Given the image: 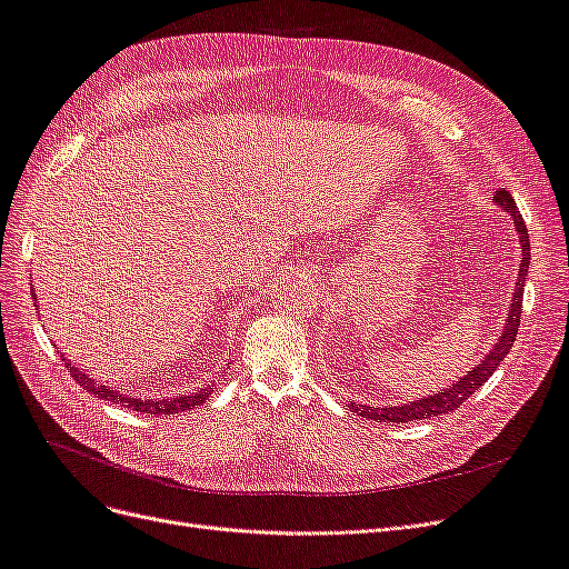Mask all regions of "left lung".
I'll return each instance as SVG.
<instances>
[{
    "label": "left lung",
    "mask_w": 569,
    "mask_h": 569,
    "mask_svg": "<svg viewBox=\"0 0 569 569\" xmlns=\"http://www.w3.org/2000/svg\"><path fill=\"white\" fill-rule=\"evenodd\" d=\"M493 201L501 206L503 211H508L515 220V230L520 234V244H522V263H520V274L518 282H515V291H512V303H510V313L503 327V335L498 339L496 347L489 351V356L481 360L477 368H472L468 375L458 380L456 385H451L449 389H443L435 396H427V399L420 401H408L401 406H389V408H375V406H360V403H349L353 412H358L360 418L368 420H377V422H408V420H425L432 416H441V412H451L456 408H460L470 396L485 385L489 377L493 375V370L501 366V360L510 353V347L515 337H518V327H520V316H522V295H525V280H527V268H529V234H527V226L515 206L512 194L508 189H498L493 194Z\"/></svg>",
    "instance_id": "obj_1"
}]
</instances>
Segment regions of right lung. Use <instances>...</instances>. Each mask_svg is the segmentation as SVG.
Returning <instances> with one entry per match:
<instances>
[{"mask_svg": "<svg viewBox=\"0 0 569 569\" xmlns=\"http://www.w3.org/2000/svg\"><path fill=\"white\" fill-rule=\"evenodd\" d=\"M66 360V358H63ZM66 368H71V363H66ZM71 375H73V380L80 385V387H84L88 389L90 393H94V396H99V399H107V401H113V403H126L128 408H132V410H137V412H153V416H170V412H178V410H189V408H194V406H199V403H203L206 399H209V393H211V387H206V389H201V391H192V393H184V396H180V399H163V401H157V399H130V396H126V393H118V391H113V389H107L104 385H97L94 380H90L88 375H84L82 370H78V368H71Z\"/></svg>", "mask_w": 569, "mask_h": 569, "instance_id": "obj_1", "label": "right lung"}]
</instances>
